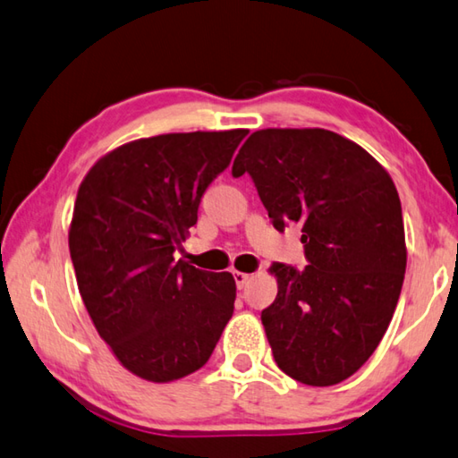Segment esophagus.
<instances>
[{"label": "esophagus", "instance_id": "esophagus-1", "mask_svg": "<svg viewBox=\"0 0 458 458\" xmlns=\"http://www.w3.org/2000/svg\"><path fill=\"white\" fill-rule=\"evenodd\" d=\"M233 277H235V284H237V289H243L245 284H247V281L251 279V275H247V273H241V271H235V273H233Z\"/></svg>", "mask_w": 458, "mask_h": 458}]
</instances>
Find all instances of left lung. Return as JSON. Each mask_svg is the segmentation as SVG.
<instances>
[{"mask_svg": "<svg viewBox=\"0 0 458 458\" xmlns=\"http://www.w3.org/2000/svg\"><path fill=\"white\" fill-rule=\"evenodd\" d=\"M277 231L301 225L309 265L273 263L277 297L261 313L275 363L331 386L367 363L401 295L407 245L391 175L360 145L327 129H261L239 149Z\"/></svg>", "mask_w": 458, "mask_h": 458, "instance_id": "left-lung-1", "label": "left lung"}]
</instances>
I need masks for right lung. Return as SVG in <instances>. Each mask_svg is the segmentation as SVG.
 I'll return each mask as SVG.
<instances>
[{
  "label": "right lung",
  "mask_w": 458,
  "mask_h": 458,
  "mask_svg": "<svg viewBox=\"0 0 458 458\" xmlns=\"http://www.w3.org/2000/svg\"><path fill=\"white\" fill-rule=\"evenodd\" d=\"M247 129L145 137L83 177L69 253L83 305L129 373L171 383L209 360L235 305L231 273L195 269L175 249Z\"/></svg>",
  "instance_id": "obj_1"
}]
</instances>
